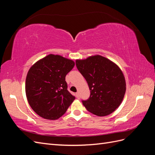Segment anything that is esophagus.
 Returning <instances> with one entry per match:
<instances>
[{
    "instance_id": "1",
    "label": "esophagus",
    "mask_w": 155,
    "mask_h": 155,
    "mask_svg": "<svg viewBox=\"0 0 155 155\" xmlns=\"http://www.w3.org/2000/svg\"><path fill=\"white\" fill-rule=\"evenodd\" d=\"M76 97L78 98V99H79V93L78 92L76 93Z\"/></svg>"
}]
</instances>
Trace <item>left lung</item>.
<instances>
[{
    "label": "left lung",
    "instance_id": "1",
    "mask_svg": "<svg viewBox=\"0 0 155 155\" xmlns=\"http://www.w3.org/2000/svg\"><path fill=\"white\" fill-rule=\"evenodd\" d=\"M77 68L85 78L91 91L83 105L98 116L113 112L122 101L126 91L124 74L117 64L101 55L76 61Z\"/></svg>",
    "mask_w": 155,
    "mask_h": 155
}]
</instances>
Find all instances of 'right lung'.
<instances>
[{
  "label": "right lung",
  "mask_w": 155,
  "mask_h": 155,
  "mask_svg": "<svg viewBox=\"0 0 155 155\" xmlns=\"http://www.w3.org/2000/svg\"><path fill=\"white\" fill-rule=\"evenodd\" d=\"M74 65L72 60L50 54L30 68L26 79V97L31 109L42 118H59L75 100L65 81Z\"/></svg>",
  "instance_id": "right-lung-1"
}]
</instances>
